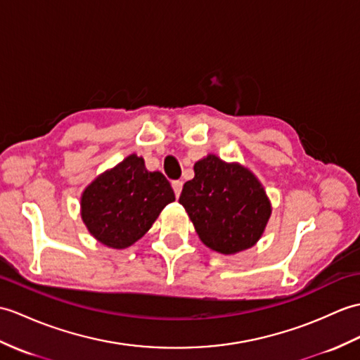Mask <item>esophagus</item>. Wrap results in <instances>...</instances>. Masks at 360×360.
Segmentation results:
<instances>
[{"label": "esophagus", "mask_w": 360, "mask_h": 360, "mask_svg": "<svg viewBox=\"0 0 360 360\" xmlns=\"http://www.w3.org/2000/svg\"><path fill=\"white\" fill-rule=\"evenodd\" d=\"M172 187L174 190V195H176V198H179L181 190H182V181H173L172 182Z\"/></svg>", "instance_id": "obj_1"}]
</instances>
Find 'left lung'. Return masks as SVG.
<instances>
[{
  "label": "left lung",
  "mask_w": 360,
  "mask_h": 360,
  "mask_svg": "<svg viewBox=\"0 0 360 360\" xmlns=\"http://www.w3.org/2000/svg\"><path fill=\"white\" fill-rule=\"evenodd\" d=\"M193 169L195 178L184 184L179 204L199 239L222 255L253 247L271 214L262 184L245 167L216 155L198 161Z\"/></svg>",
  "instance_id": "obj_1"
}]
</instances>
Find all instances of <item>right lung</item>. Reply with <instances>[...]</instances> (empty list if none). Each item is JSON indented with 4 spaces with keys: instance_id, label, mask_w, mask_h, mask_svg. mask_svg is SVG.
<instances>
[{
    "instance_id": "right-lung-1",
    "label": "right lung",
    "mask_w": 360,
    "mask_h": 360,
    "mask_svg": "<svg viewBox=\"0 0 360 360\" xmlns=\"http://www.w3.org/2000/svg\"><path fill=\"white\" fill-rule=\"evenodd\" d=\"M173 200V188L164 174L148 172L142 158L130 155L82 191L81 218L101 244L127 248L146 235Z\"/></svg>"
}]
</instances>
